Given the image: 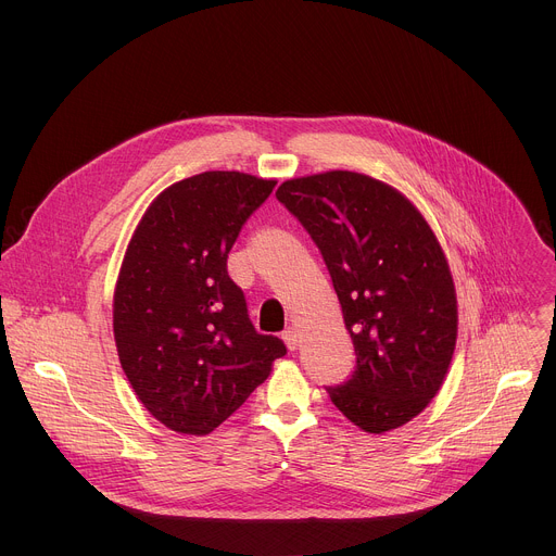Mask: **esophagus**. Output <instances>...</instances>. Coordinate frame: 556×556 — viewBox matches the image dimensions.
Returning a JSON list of instances; mask_svg holds the SVG:
<instances>
[{"label": "esophagus", "instance_id": "1", "mask_svg": "<svg viewBox=\"0 0 556 556\" xmlns=\"http://www.w3.org/2000/svg\"><path fill=\"white\" fill-rule=\"evenodd\" d=\"M281 337H283V343L288 345V350H296L299 341H296V330L294 328H288Z\"/></svg>", "mask_w": 556, "mask_h": 556}]
</instances>
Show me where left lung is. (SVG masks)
Masks as SVG:
<instances>
[{"label": "left lung", "mask_w": 556, "mask_h": 556, "mask_svg": "<svg viewBox=\"0 0 556 556\" xmlns=\"http://www.w3.org/2000/svg\"><path fill=\"white\" fill-rule=\"evenodd\" d=\"M277 200L319 249L354 343V371L326 387L330 401L369 433L407 425L438 393L457 337L433 230L403 193L354 172L288 180Z\"/></svg>", "instance_id": "left-lung-1"}]
</instances>
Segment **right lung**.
I'll return each mask as SVG.
<instances>
[{
    "instance_id": "obj_1",
    "label": "right lung",
    "mask_w": 556,
    "mask_h": 556,
    "mask_svg": "<svg viewBox=\"0 0 556 556\" xmlns=\"http://www.w3.org/2000/svg\"><path fill=\"white\" fill-rule=\"evenodd\" d=\"M275 180L204 172L153 200L114 292V339L138 401L165 427L206 435L262 384L281 339L260 334L228 253Z\"/></svg>"
}]
</instances>
